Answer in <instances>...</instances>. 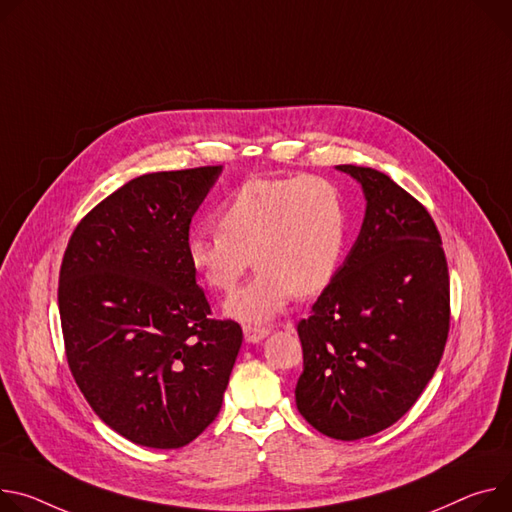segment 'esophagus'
Listing matches in <instances>:
<instances>
[{
	"mask_svg": "<svg viewBox=\"0 0 512 512\" xmlns=\"http://www.w3.org/2000/svg\"><path fill=\"white\" fill-rule=\"evenodd\" d=\"M243 333H245V341L247 343H259V341H263L269 335V329L255 327V324H245Z\"/></svg>",
	"mask_w": 512,
	"mask_h": 512,
	"instance_id": "34e87169",
	"label": "esophagus"
}]
</instances>
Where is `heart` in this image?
Returning <instances> with one entry per match:
<instances>
[{"instance_id": "b5f03b06", "label": "heart", "mask_w": 512, "mask_h": 512, "mask_svg": "<svg viewBox=\"0 0 512 512\" xmlns=\"http://www.w3.org/2000/svg\"><path fill=\"white\" fill-rule=\"evenodd\" d=\"M349 216L335 183L318 175L251 179L216 210V228L192 232L185 255L214 292L228 294L253 263V280L224 304V314L259 324L292 296H314L337 275Z\"/></svg>"}]
</instances>
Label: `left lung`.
<instances>
[{
    "instance_id": "obj_1",
    "label": "left lung",
    "mask_w": 512,
    "mask_h": 512,
    "mask_svg": "<svg viewBox=\"0 0 512 512\" xmlns=\"http://www.w3.org/2000/svg\"><path fill=\"white\" fill-rule=\"evenodd\" d=\"M363 190L359 237L298 322L304 371L296 406L322 435H376L423 394L449 333V273L439 230L386 173L337 165Z\"/></svg>"
}]
</instances>
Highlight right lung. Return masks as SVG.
<instances>
[{
    "mask_svg": "<svg viewBox=\"0 0 512 512\" xmlns=\"http://www.w3.org/2000/svg\"><path fill=\"white\" fill-rule=\"evenodd\" d=\"M222 165L134 177L73 230L59 312L89 406L136 445L177 449L220 412L243 331L210 318L185 255Z\"/></svg>",
    "mask_w": 512,
    "mask_h": 512,
    "instance_id": "1",
    "label": "right lung"
}]
</instances>
